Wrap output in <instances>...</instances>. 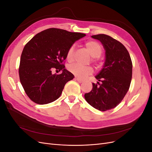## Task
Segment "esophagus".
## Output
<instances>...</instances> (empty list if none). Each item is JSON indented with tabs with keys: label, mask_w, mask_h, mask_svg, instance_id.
Returning <instances> with one entry per match:
<instances>
[{
	"label": "esophagus",
	"mask_w": 152,
	"mask_h": 152,
	"mask_svg": "<svg viewBox=\"0 0 152 152\" xmlns=\"http://www.w3.org/2000/svg\"><path fill=\"white\" fill-rule=\"evenodd\" d=\"M75 79L78 81V82H79V83H82V82H83L84 81L83 80H82V79H79V78H75Z\"/></svg>",
	"instance_id": "esophagus-1"
}]
</instances>
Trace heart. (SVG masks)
Wrapping results in <instances>:
<instances>
[{
  "instance_id": "1",
  "label": "heart",
  "mask_w": 152,
  "mask_h": 152,
  "mask_svg": "<svg viewBox=\"0 0 152 152\" xmlns=\"http://www.w3.org/2000/svg\"><path fill=\"white\" fill-rule=\"evenodd\" d=\"M85 46L86 49L91 54L92 56L93 57V60H96V58H99L103 53V48L101 44L98 42L97 41L93 40H90L87 41L85 43ZM74 51L75 46L73 45L68 48L66 58L69 61L73 60L74 58ZM68 70L70 71L73 75L76 77L80 78V79H84L87 75H91L93 73V70L91 66H85L79 65V64H72L68 66Z\"/></svg>"
}]
</instances>
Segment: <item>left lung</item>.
Listing matches in <instances>:
<instances>
[{
  "mask_svg": "<svg viewBox=\"0 0 152 152\" xmlns=\"http://www.w3.org/2000/svg\"><path fill=\"white\" fill-rule=\"evenodd\" d=\"M92 37L102 42L106 57L102 70L95 77L102 83H93V89L86 93L84 97L87 102L94 108L107 111L116 107L129 89L132 61L125 46L112 37L98 34Z\"/></svg>",
  "mask_w": 152,
  "mask_h": 152,
  "instance_id": "left-lung-1",
  "label": "left lung"
}]
</instances>
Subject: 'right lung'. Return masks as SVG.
<instances>
[{
  "instance_id": "add662e5",
  "label": "right lung",
  "mask_w": 152,
  "mask_h": 152,
  "mask_svg": "<svg viewBox=\"0 0 152 152\" xmlns=\"http://www.w3.org/2000/svg\"><path fill=\"white\" fill-rule=\"evenodd\" d=\"M86 34L59 28H49L36 34L24 47L19 75L26 95L34 103L53 102L61 96L66 82L74 78L63 61L71 45ZM53 69L61 75H53Z\"/></svg>"
}]
</instances>
